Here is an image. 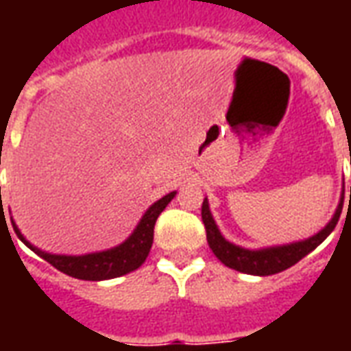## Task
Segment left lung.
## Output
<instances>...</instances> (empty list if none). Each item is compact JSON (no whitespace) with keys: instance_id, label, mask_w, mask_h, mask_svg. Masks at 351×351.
<instances>
[{"instance_id":"1","label":"left lung","mask_w":351,"mask_h":351,"mask_svg":"<svg viewBox=\"0 0 351 351\" xmlns=\"http://www.w3.org/2000/svg\"><path fill=\"white\" fill-rule=\"evenodd\" d=\"M342 203H344V197L340 199L339 208L335 210V216L331 218V221L314 237L299 241V243L271 246V248H261V250H248V248H243V246H237V244L226 241L221 237L216 221H214L206 199L203 201V206H201V216H203V223H205L208 246H210L214 256L220 259L221 263L229 267V269H235L239 272L256 274V276H269V274H276V272L286 271L291 265L301 261L304 256H308L310 252L316 250L317 246L324 243L327 237L331 235L335 226L339 223L340 213H342Z\"/></svg>"}]
</instances>
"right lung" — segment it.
<instances>
[{
  "instance_id": "obj_1",
  "label": "right lung",
  "mask_w": 351,
  "mask_h": 351,
  "mask_svg": "<svg viewBox=\"0 0 351 351\" xmlns=\"http://www.w3.org/2000/svg\"><path fill=\"white\" fill-rule=\"evenodd\" d=\"M176 191H171L167 195H163L160 201H156L145 216L141 218L135 231L131 233L122 244H118L114 248L105 252H95V254H86V256H58V254H47V252L35 248L34 244H29L20 233L16 223H12L14 233L19 235L22 243L26 244L29 250H34L39 258L49 261L52 267H56L58 271L69 274L73 278L79 280H110L123 276L128 272L135 271L141 265L145 263L148 258V252L152 248L154 241V226L158 216L163 213V208L171 203V199L175 197ZM12 221V220H11Z\"/></svg>"
}]
</instances>
